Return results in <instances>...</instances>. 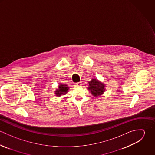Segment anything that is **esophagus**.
<instances>
[{"label":"esophagus","mask_w":155,"mask_h":155,"mask_svg":"<svg viewBox=\"0 0 155 155\" xmlns=\"http://www.w3.org/2000/svg\"><path fill=\"white\" fill-rule=\"evenodd\" d=\"M74 85L76 87H81V85H82V82H77V83H74Z\"/></svg>","instance_id":"obj_1"}]
</instances>
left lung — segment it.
<instances>
[{"label": "left lung", "instance_id": "1", "mask_svg": "<svg viewBox=\"0 0 155 155\" xmlns=\"http://www.w3.org/2000/svg\"><path fill=\"white\" fill-rule=\"evenodd\" d=\"M88 87L92 95L97 97L102 95L105 91V85L96 79H92L89 82Z\"/></svg>", "mask_w": 155, "mask_h": 155}]
</instances>
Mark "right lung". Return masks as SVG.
Here are the masks:
<instances>
[{
    "instance_id": "add662e5",
    "label": "right lung",
    "mask_w": 155,
    "mask_h": 155,
    "mask_svg": "<svg viewBox=\"0 0 155 155\" xmlns=\"http://www.w3.org/2000/svg\"><path fill=\"white\" fill-rule=\"evenodd\" d=\"M69 87H67V85L60 84L58 86V88L55 91V94L57 97H60L61 95H65L68 92V89Z\"/></svg>"
}]
</instances>
